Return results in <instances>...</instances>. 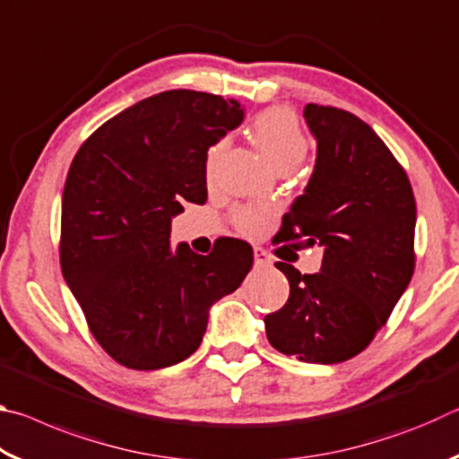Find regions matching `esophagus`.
Wrapping results in <instances>:
<instances>
[{
    "label": "esophagus",
    "mask_w": 459,
    "mask_h": 459,
    "mask_svg": "<svg viewBox=\"0 0 459 459\" xmlns=\"http://www.w3.org/2000/svg\"><path fill=\"white\" fill-rule=\"evenodd\" d=\"M253 255H255V267H267L271 265V257L265 248L261 247H255L253 248Z\"/></svg>",
    "instance_id": "34e87169"
}]
</instances>
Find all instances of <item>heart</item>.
Wrapping results in <instances>:
<instances>
[{
  "instance_id": "b5f03b06",
  "label": "heart",
  "mask_w": 459,
  "mask_h": 459,
  "mask_svg": "<svg viewBox=\"0 0 459 459\" xmlns=\"http://www.w3.org/2000/svg\"><path fill=\"white\" fill-rule=\"evenodd\" d=\"M253 137L263 155L279 172H291L306 160L309 139L291 108L271 107L253 121ZM227 142L214 143L206 155V172L211 176L219 164ZM271 211L267 206H238L232 212L235 227L245 235H259L265 229Z\"/></svg>"
}]
</instances>
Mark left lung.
I'll return each mask as SVG.
<instances>
[{"instance_id": "1", "label": "left lung", "mask_w": 459, "mask_h": 459, "mask_svg": "<svg viewBox=\"0 0 459 459\" xmlns=\"http://www.w3.org/2000/svg\"><path fill=\"white\" fill-rule=\"evenodd\" d=\"M316 166L279 238L324 247L320 273L275 263L290 299L265 316L269 344L301 362L336 364L367 348L415 269V198L405 169L370 126L336 107L304 108Z\"/></svg>"}]
</instances>
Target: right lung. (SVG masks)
Masks as SVG:
<instances>
[{
    "mask_svg": "<svg viewBox=\"0 0 459 459\" xmlns=\"http://www.w3.org/2000/svg\"><path fill=\"white\" fill-rule=\"evenodd\" d=\"M243 117L235 99L166 91L103 123L74 155L62 194V275L92 336L123 367L188 359L208 309L253 267V248L238 238L206 257L169 245L184 202H206L208 147Z\"/></svg>",
    "mask_w": 459,
    "mask_h": 459,
    "instance_id": "right-lung-1",
    "label": "right lung"
}]
</instances>
